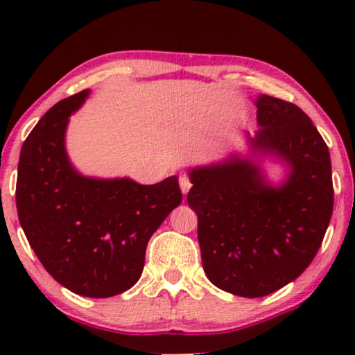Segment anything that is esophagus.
Masks as SVG:
<instances>
[{"label": "esophagus", "mask_w": 355, "mask_h": 355, "mask_svg": "<svg viewBox=\"0 0 355 355\" xmlns=\"http://www.w3.org/2000/svg\"><path fill=\"white\" fill-rule=\"evenodd\" d=\"M191 189V183H190V178L187 177V175H182L180 177V190L183 195L189 193V190Z\"/></svg>", "instance_id": "esophagus-1"}]
</instances>
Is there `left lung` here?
I'll list each match as a JSON object with an SVG mask.
<instances>
[{
	"mask_svg": "<svg viewBox=\"0 0 355 355\" xmlns=\"http://www.w3.org/2000/svg\"><path fill=\"white\" fill-rule=\"evenodd\" d=\"M247 153L189 170L205 275L234 295L263 297L311 266L334 209L331 155L312 120L288 101L259 95ZM286 168L274 184L263 159Z\"/></svg>",
	"mask_w": 355,
	"mask_h": 355,
	"instance_id": "left-lung-1",
	"label": "left lung"
}]
</instances>
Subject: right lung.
<instances>
[{
	"label": "right lung",
	"mask_w": 355,
	"mask_h": 355,
	"mask_svg": "<svg viewBox=\"0 0 355 355\" xmlns=\"http://www.w3.org/2000/svg\"><path fill=\"white\" fill-rule=\"evenodd\" d=\"M89 89L58 101L21 146L16 209L24 235L56 282L83 297H112L140 279L146 243L175 207L178 178L153 185L85 177L68 158L70 116Z\"/></svg>",
	"instance_id": "right-lung-1"
}]
</instances>
